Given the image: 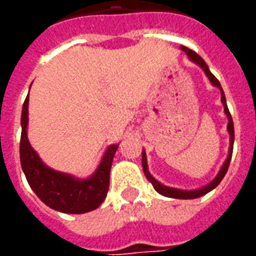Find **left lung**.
<instances>
[{
    "label": "left lung",
    "instance_id": "8db88e82",
    "mask_svg": "<svg viewBox=\"0 0 256 256\" xmlns=\"http://www.w3.org/2000/svg\"><path fill=\"white\" fill-rule=\"evenodd\" d=\"M181 50L188 54V58L192 60L193 63H196L198 66L203 68V71L206 72V75L208 76L210 82L216 86V88H220V101H222V104H224V111H225L226 116H228V132H229V136H230V145H229V154H228V158H226L225 163L222 164L220 167V172L216 174V177L208 184V185H206L203 188L200 189H193V190H184V189H177V188H170V186H166V185H163L159 181H156L155 178L150 176V170H148V163H146V155H145V150H142V170H144L145 177L148 178V181H150L152 185H154V188L156 189V192H159L163 196H166V198H200V196H203L206 193H208L210 190H212L214 188H216L220 182L222 181V178L225 177L226 172H228V168H229V164H230V159H232V154H233V142H234V128H233V120H232V115L229 110H228V106H226V98H225V93H224V90H222V86H220V80L215 78L214 75L211 74L210 71V68L207 67V64L204 62L203 58L198 56V53L190 50L189 48L186 46H181Z\"/></svg>",
    "mask_w": 256,
    "mask_h": 256
}]
</instances>
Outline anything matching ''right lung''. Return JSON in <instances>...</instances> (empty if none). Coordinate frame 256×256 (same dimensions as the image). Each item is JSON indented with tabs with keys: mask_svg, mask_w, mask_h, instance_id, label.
Returning a JSON list of instances; mask_svg holds the SVG:
<instances>
[{
	"mask_svg": "<svg viewBox=\"0 0 256 256\" xmlns=\"http://www.w3.org/2000/svg\"><path fill=\"white\" fill-rule=\"evenodd\" d=\"M28 96L22 111V138L20 163L27 182L48 207L66 214H84L93 211L106 198L110 188V172L118 145L108 146L100 164L92 177L86 180L74 178L48 167L28 142Z\"/></svg>",
	"mask_w": 256,
	"mask_h": 256,
	"instance_id": "obj_1",
	"label": "right lung"
}]
</instances>
